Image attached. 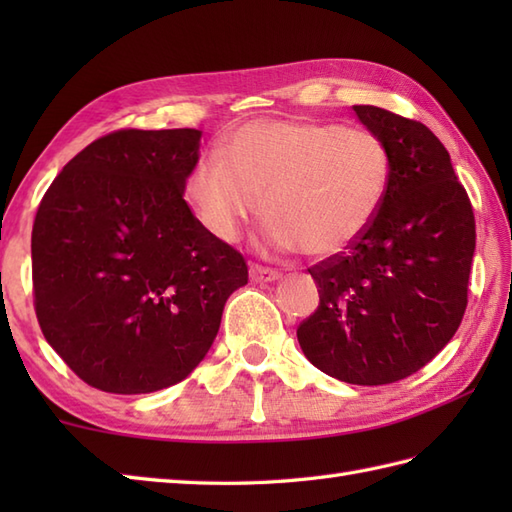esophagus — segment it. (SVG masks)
I'll list each match as a JSON object with an SVG mask.
<instances>
[{"instance_id": "1", "label": "esophagus", "mask_w": 512, "mask_h": 512, "mask_svg": "<svg viewBox=\"0 0 512 512\" xmlns=\"http://www.w3.org/2000/svg\"><path fill=\"white\" fill-rule=\"evenodd\" d=\"M250 279L259 281V284H268V281L281 279V273H279V270H275V268H266V266L253 264V266H250Z\"/></svg>"}]
</instances>
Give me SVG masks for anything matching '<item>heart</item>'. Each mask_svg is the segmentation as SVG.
Masks as SVG:
<instances>
[{"label":"heart","mask_w":512,"mask_h":512,"mask_svg":"<svg viewBox=\"0 0 512 512\" xmlns=\"http://www.w3.org/2000/svg\"><path fill=\"white\" fill-rule=\"evenodd\" d=\"M385 140L369 129L314 121H255L239 127L222 156L187 178V200L209 233L235 242L262 215L284 250L328 257L374 224L391 187Z\"/></svg>","instance_id":"obj_1"}]
</instances>
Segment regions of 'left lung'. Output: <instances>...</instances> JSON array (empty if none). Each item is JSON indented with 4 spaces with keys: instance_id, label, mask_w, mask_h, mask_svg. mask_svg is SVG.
Wrapping results in <instances>:
<instances>
[{
    "instance_id": "obj_1",
    "label": "left lung",
    "mask_w": 512,
    "mask_h": 512,
    "mask_svg": "<svg viewBox=\"0 0 512 512\" xmlns=\"http://www.w3.org/2000/svg\"><path fill=\"white\" fill-rule=\"evenodd\" d=\"M385 140L394 173L374 224L308 268L319 308L299 323L308 361L350 385L416 374L458 332L475 253L473 206L449 151L427 125L376 105H354Z\"/></svg>"
}]
</instances>
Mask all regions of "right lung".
<instances>
[{"mask_svg": "<svg viewBox=\"0 0 512 512\" xmlns=\"http://www.w3.org/2000/svg\"><path fill=\"white\" fill-rule=\"evenodd\" d=\"M198 129H118L63 167L32 226L41 332L85 383L149 394L187 378L248 284L242 253L184 202Z\"/></svg>", "mask_w": 512, "mask_h": 512, "instance_id": "right-lung-1", "label": "right lung"}]
</instances>
